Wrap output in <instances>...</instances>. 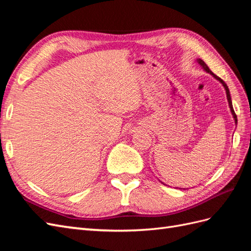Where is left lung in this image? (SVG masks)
<instances>
[{"instance_id": "left-lung-1", "label": "left lung", "mask_w": 251, "mask_h": 251, "mask_svg": "<svg viewBox=\"0 0 251 251\" xmlns=\"http://www.w3.org/2000/svg\"><path fill=\"white\" fill-rule=\"evenodd\" d=\"M197 62H198V64L203 68V69L205 70V71H206L207 73H209L210 75H212V76H214L216 79H218L220 82H221L222 83V85H223V87H224V89H225V91H226V96H227V100H228V104H229V108H230V111H231V114H232V116H233V119H234V124L235 125H237L238 124V119H237V115H235V113H234V111H233V108H232V102H231V97H230V93H229V89H228V87H227V85H226V83L221 79V78H220V77H218L217 76V75L216 74H214V73H212L210 70H209V68L207 67V65L206 64H205L204 62H203V60L201 59V58H198V59H197Z\"/></svg>"}]
</instances>
